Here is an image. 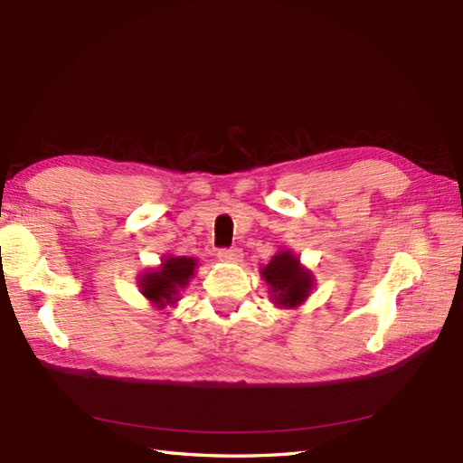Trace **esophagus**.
Returning a JSON list of instances; mask_svg holds the SVG:
<instances>
[{
  "label": "esophagus",
  "mask_w": 463,
  "mask_h": 463,
  "mask_svg": "<svg viewBox=\"0 0 463 463\" xmlns=\"http://www.w3.org/2000/svg\"><path fill=\"white\" fill-rule=\"evenodd\" d=\"M219 259L222 262H241L242 250L241 249H221L219 250Z\"/></svg>",
  "instance_id": "obj_1"
}]
</instances>
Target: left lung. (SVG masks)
Segmentation results:
<instances>
[{"label":"left lung","instance_id":"left-lung-1","mask_svg":"<svg viewBox=\"0 0 463 463\" xmlns=\"http://www.w3.org/2000/svg\"><path fill=\"white\" fill-rule=\"evenodd\" d=\"M264 282L270 287L272 302L280 308H297L308 298L314 287L312 272L304 269L297 254L280 250L274 254L267 267L260 269Z\"/></svg>","mask_w":463,"mask_h":463}]
</instances>
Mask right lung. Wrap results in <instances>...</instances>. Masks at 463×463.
I'll use <instances>...</instances> for the list:
<instances>
[{
	"mask_svg": "<svg viewBox=\"0 0 463 463\" xmlns=\"http://www.w3.org/2000/svg\"><path fill=\"white\" fill-rule=\"evenodd\" d=\"M196 259L191 257H165L159 269H151L139 279L143 297L156 308H166L176 304L181 290L194 277Z\"/></svg>",
	"mask_w": 463,
	"mask_h": 463,
	"instance_id": "obj_1",
	"label": "right lung"
}]
</instances>
